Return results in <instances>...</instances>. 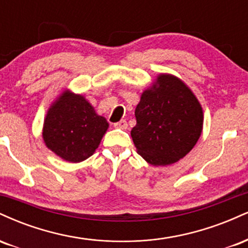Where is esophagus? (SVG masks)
<instances>
[{
  "mask_svg": "<svg viewBox=\"0 0 248 248\" xmlns=\"http://www.w3.org/2000/svg\"><path fill=\"white\" fill-rule=\"evenodd\" d=\"M114 127H115V128H119V129H122V130L127 129V127H128L127 121H126V120H120V121L115 122Z\"/></svg>",
  "mask_w": 248,
  "mask_h": 248,
  "instance_id": "34e87169",
  "label": "esophagus"
}]
</instances>
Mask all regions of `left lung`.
Returning <instances> with one entry per match:
<instances>
[{
	"mask_svg": "<svg viewBox=\"0 0 248 248\" xmlns=\"http://www.w3.org/2000/svg\"><path fill=\"white\" fill-rule=\"evenodd\" d=\"M130 135L139 155L153 166H168L195 147L203 128V110L190 88L176 77L158 76L141 95Z\"/></svg>",
	"mask_w": 248,
	"mask_h": 248,
	"instance_id": "obj_1",
	"label": "left lung"
}]
</instances>
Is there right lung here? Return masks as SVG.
Here are the masks:
<instances>
[{
  "mask_svg": "<svg viewBox=\"0 0 248 248\" xmlns=\"http://www.w3.org/2000/svg\"><path fill=\"white\" fill-rule=\"evenodd\" d=\"M107 128L106 119L84 96L65 92L47 112L43 139L53 153L77 163L93 155Z\"/></svg>",
  "mask_w": 248,
  "mask_h": 248,
  "instance_id": "1",
  "label": "right lung"
}]
</instances>
